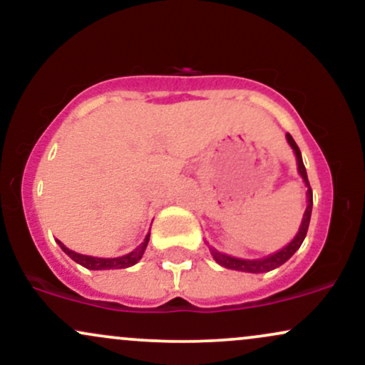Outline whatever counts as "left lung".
Wrapping results in <instances>:
<instances>
[{
    "label": "left lung",
    "mask_w": 365,
    "mask_h": 365,
    "mask_svg": "<svg viewBox=\"0 0 365 365\" xmlns=\"http://www.w3.org/2000/svg\"><path fill=\"white\" fill-rule=\"evenodd\" d=\"M287 140H288V144L292 145L293 153H295V156H297V166H299L300 177H302L305 185H307V209H305V212H304V220H302V225H300V228H299V233H297L295 238H293V240L287 247H283L282 250H278V252L267 255V257H264V259H252V261H250V259L232 257V255H226V254L220 252V250L212 249V247H211L212 257H215V261L220 264V266L228 267V269L244 271V273H267V271H273V269H276V267H279L282 264L287 262L288 259H290L292 255L300 249V245H302L304 238H305V235H307L309 223H311L312 188H311V185H309L307 171H305V166H304V161H302V154H300L299 145L295 144V140H293V137L290 135V133H287Z\"/></svg>",
    "instance_id": "1"
}]
</instances>
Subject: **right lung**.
<instances>
[{
  "mask_svg": "<svg viewBox=\"0 0 365 365\" xmlns=\"http://www.w3.org/2000/svg\"><path fill=\"white\" fill-rule=\"evenodd\" d=\"M149 244V233L148 237L144 238V242L137 247L135 250L127 255H121V257H113V259H103V257H92V255H83V254H77L73 250H70L68 247H65L58 240V245L61 247V250L65 252L68 257H72L75 262H78L81 266L87 267V269H94V271H101V269H125V267L133 266L140 261V257L144 255L145 247Z\"/></svg>",
  "mask_w": 365,
  "mask_h": 365,
  "instance_id": "add662e5",
  "label": "right lung"
}]
</instances>
